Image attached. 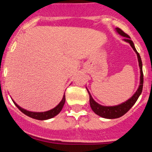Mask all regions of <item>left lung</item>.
Instances as JSON below:
<instances>
[{
    "label": "left lung",
    "mask_w": 152,
    "mask_h": 152,
    "mask_svg": "<svg viewBox=\"0 0 152 152\" xmlns=\"http://www.w3.org/2000/svg\"><path fill=\"white\" fill-rule=\"evenodd\" d=\"M115 31L118 33L119 35H121V37H124V41L127 42L130 45V46L132 47V49L134 50V51L137 54V61H138V64L139 67H140V84H139V86L137 88V91H135V93L132 95V96H131L129 99H127L126 101H125L124 102L121 103L120 104L115 106H104L99 104V103L96 102L94 99L92 98L90 92L88 90L89 94V102H90V106L91 107L92 110L96 114V115H99V116L102 117L104 118H109V119H113V118H119V117L122 116L124 115L127 111L129 110V109L134 105V103L136 102L138 97L140 96V95L141 94L142 90H143V64H142V61L140 58V56L139 55V53L137 52L135 48H134V45L133 42L131 40V38L129 37V35H127L126 34H125L124 32L118 28H115Z\"/></svg>",
    "instance_id": "8db88e82"
}]
</instances>
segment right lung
Returning a JSON list of instances; mask_svg holds the SVG:
<instances>
[{
  "label": "right lung",
  "instance_id": "1",
  "mask_svg": "<svg viewBox=\"0 0 152 152\" xmlns=\"http://www.w3.org/2000/svg\"><path fill=\"white\" fill-rule=\"evenodd\" d=\"M14 104L16 105V107L21 111L22 113L25 114V115H28V116L31 117V118H34V119H37V120H48L50 119V118H52L53 117H55L56 115H57L59 113L61 112L64 107V104L65 101H66V97H65V93L64 94L63 98H62L61 101L59 102V104H58L56 107H55L54 108L51 109V110L45 111V112H32V111H29L26 110V109L23 108L20 106H19L13 99Z\"/></svg>",
  "mask_w": 152,
  "mask_h": 152
}]
</instances>
